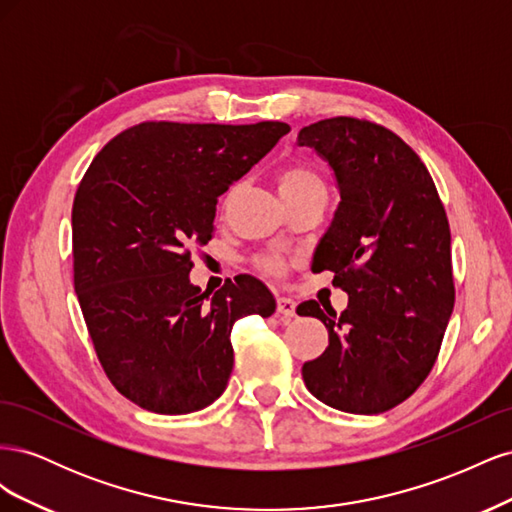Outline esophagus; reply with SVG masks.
I'll list each match as a JSON object with an SVG mask.
<instances>
[{
    "mask_svg": "<svg viewBox=\"0 0 512 512\" xmlns=\"http://www.w3.org/2000/svg\"><path fill=\"white\" fill-rule=\"evenodd\" d=\"M294 309H297V303H294L290 297L277 299V316H280L282 320L294 318Z\"/></svg>",
    "mask_w": 512,
    "mask_h": 512,
    "instance_id": "esophagus-1",
    "label": "esophagus"
}]
</instances>
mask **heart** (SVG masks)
Returning a JSON list of instances; mask_svg holds the SVG:
<instances>
[{
  "mask_svg": "<svg viewBox=\"0 0 512 512\" xmlns=\"http://www.w3.org/2000/svg\"><path fill=\"white\" fill-rule=\"evenodd\" d=\"M275 183L286 203H292V200H303V198L327 200V181H324L320 168L307 160H294L277 168ZM254 262L265 275L282 277L290 269L292 258L280 252H271V254L258 256Z\"/></svg>",
  "mask_w": 512,
  "mask_h": 512,
  "instance_id": "1",
  "label": "heart"
}]
</instances>
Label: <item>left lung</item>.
<instances>
[{
    "instance_id": "left-lung-1",
    "label": "left lung",
    "mask_w": 512,
    "mask_h": 512,
    "mask_svg": "<svg viewBox=\"0 0 512 512\" xmlns=\"http://www.w3.org/2000/svg\"><path fill=\"white\" fill-rule=\"evenodd\" d=\"M297 141L331 164L342 196L312 269L333 271L348 292L342 314L299 305V316L329 331V348L303 365V380L331 408L380 414L425 382L453 314L446 211L427 166L380 123L331 117Z\"/></svg>"
}]
</instances>
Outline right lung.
Wrapping results in <instances>:
<instances>
[{"label":"right lung","instance_id":"right-lung-1","mask_svg":"<svg viewBox=\"0 0 512 512\" xmlns=\"http://www.w3.org/2000/svg\"><path fill=\"white\" fill-rule=\"evenodd\" d=\"M288 123L143 121L89 164L72 205L74 290L115 389L149 412L188 414L230 378V331L275 312L269 288L237 275L209 299L192 250L213 237L218 196L275 147Z\"/></svg>","mask_w":512,"mask_h":512}]
</instances>
